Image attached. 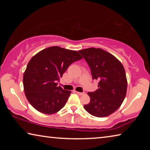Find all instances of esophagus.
I'll list each match as a JSON object with an SVG mask.
<instances>
[{"mask_svg": "<svg viewBox=\"0 0 150 150\" xmlns=\"http://www.w3.org/2000/svg\"><path fill=\"white\" fill-rule=\"evenodd\" d=\"M76 93H77L79 95H84V94H85V93H84V92H83V93H81V92H76Z\"/></svg>", "mask_w": 150, "mask_h": 150, "instance_id": "1", "label": "esophagus"}]
</instances>
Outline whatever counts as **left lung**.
I'll use <instances>...</instances> for the list:
<instances>
[{
  "mask_svg": "<svg viewBox=\"0 0 150 150\" xmlns=\"http://www.w3.org/2000/svg\"><path fill=\"white\" fill-rule=\"evenodd\" d=\"M89 66L93 80L98 88L88 92L90 103L84 108L96 117H106L117 110L125 98L127 79L124 68L116 58L100 48L79 51Z\"/></svg>",
  "mask_w": 150,
  "mask_h": 150,
  "instance_id": "1",
  "label": "left lung"
}]
</instances>
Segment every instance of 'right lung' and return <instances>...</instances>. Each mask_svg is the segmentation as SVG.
<instances>
[{"mask_svg": "<svg viewBox=\"0 0 150 150\" xmlns=\"http://www.w3.org/2000/svg\"><path fill=\"white\" fill-rule=\"evenodd\" d=\"M82 58L77 51L58 46L47 47L32 57L23 77L25 95L30 105L46 115L60 110L71 92L57 87V82L71 63Z\"/></svg>", "mask_w": 150, "mask_h": 150, "instance_id": "1", "label": "right lung"}]
</instances>
